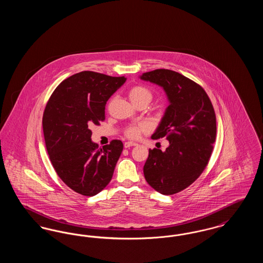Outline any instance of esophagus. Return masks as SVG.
I'll use <instances>...</instances> for the list:
<instances>
[{
  "instance_id": "34e87169",
  "label": "esophagus",
  "mask_w": 263,
  "mask_h": 263,
  "mask_svg": "<svg viewBox=\"0 0 263 263\" xmlns=\"http://www.w3.org/2000/svg\"><path fill=\"white\" fill-rule=\"evenodd\" d=\"M133 146H137V143H135V142H125L124 143V147L126 149L130 148V147H133Z\"/></svg>"
}]
</instances>
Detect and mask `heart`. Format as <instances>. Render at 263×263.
<instances>
[{"instance_id":"1","label":"heart","mask_w":263,"mask_h":263,"mask_svg":"<svg viewBox=\"0 0 263 263\" xmlns=\"http://www.w3.org/2000/svg\"><path fill=\"white\" fill-rule=\"evenodd\" d=\"M129 98L131 101L136 104L140 101L143 100H148L150 102L152 99V92H151L149 88H145L143 86H135L133 88L129 89ZM147 126L144 123H137V124H131V125L127 126L124 130V134L125 136L131 139H136L141 135V133H143L144 131H146Z\"/></svg>"}]
</instances>
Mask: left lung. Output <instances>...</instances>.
I'll return each mask as SVG.
<instances>
[{
    "mask_svg": "<svg viewBox=\"0 0 263 263\" xmlns=\"http://www.w3.org/2000/svg\"><path fill=\"white\" fill-rule=\"evenodd\" d=\"M140 79L162 87L170 101L152 135L166 138L170 146L149 150L144 175L156 191L172 195L192 184L208 164L217 132L214 107L201 86L175 71L157 69Z\"/></svg>",
    "mask_w": 263,
    "mask_h": 263,
    "instance_id": "left-lung-1",
    "label": "left lung"
}]
</instances>
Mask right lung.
<instances>
[{
    "label": "right lung",
    "mask_w": 263,
    "mask_h": 263,
    "mask_svg": "<svg viewBox=\"0 0 263 263\" xmlns=\"http://www.w3.org/2000/svg\"><path fill=\"white\" fill-rule=\"evenodd\" d=\"M125 81V77L83 71L64 80L46 104L42 126L51 163L77 193L93 196L112 178L123 144L112 140L99 149L89 126L104 120L106 101Z\"/></svg>",
    "instance_id": "add662e5"
}]
</instances>
